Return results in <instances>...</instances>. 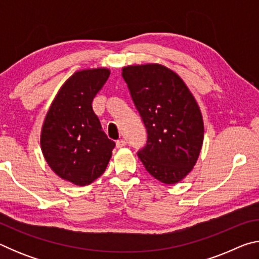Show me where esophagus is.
Instances as JSON below:
<instances>
[{
    "label": "esophagus",
    "mask_w": 259,
    "mask_h": 259,
    "mask_svg": "<svg viewBox=\"0 0 259 259\" xmlns=\"http://www.w3.org/2000/svg\"><path fill=\"white\" fill-rule=\"evenodd\" d=\"M126 145V142L124 139H120V140H117L116 142V147L117 148H122V147H124Z\"/></svg>",
    "instance_id": "34e87169"
}]
</instances>
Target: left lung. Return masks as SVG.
I'll return each instance as SVG.
<instances>
[{"label":"left lung","instance_id":"1","mask_svg":"<svg viewBox=\"0 0 259 259\" xmlns=\"http://www.w3.org/2000/svg\"><path fill=\"white\" fill-rule=\"evenodd\" d=\"M131 98L147 130L138 157L153 177L177 184L192 171L204 137L202 114L185 82L160 64L122 68Z\"/></svg>","mask_w":259,"mask_h":259}]
</instances>
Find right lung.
Instances as JSON below:
<instances>
[{"mask_svg":"<svg viewBox=\"0 0 259 259\" xmlns=\"http://www.w3.org/2000/svg\"><path fill=\"white\" fill-rule=\"evenodd\" d=\"M109 74L104 67L74 73L61 85L43 122V156L57 176L74 185H89L102 176L115 146L91 105Z\"/></svg>","mask_w":259,"mask_h":259,"instance_id":"right-lung-1","label":"right lung"}]
</instances>
